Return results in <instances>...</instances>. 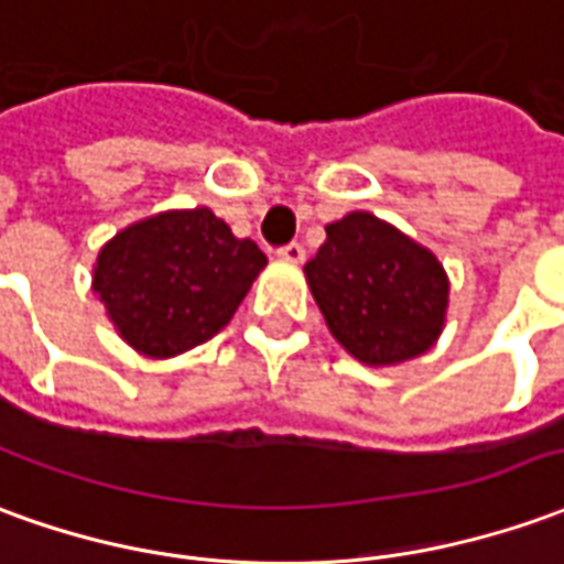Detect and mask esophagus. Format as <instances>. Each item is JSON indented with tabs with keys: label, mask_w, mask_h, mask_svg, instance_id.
Masks as SVG:
<instances>
[{
	"label": "esophagus",
	"mask_w": 564,
	"mask_h": 564,
	"mask_svg": "<svg viewBox=\"0 0 564 564\" xmlns=\"http://www.w3.org/2000/svg\"><path fill=\"white\" fill-rule=\"evenodd\" d=\"M278 259L299 265V262H305V247H302V243H295V241L286 243V247H281V250H278Z\"/></svg>",
	"instance_id": "34e87169"
}]
</instances>
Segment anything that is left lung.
I'll return each mask as SVG.
<instances>
[{
    "instance_id": "obj_1",
    "label": "left lung",
    "mask_w": 564,
    "mask_h": 564,
    "mask_svg": "<svg viewBox=\"0 0 564 564\" xmlns=\"http://www.w3.org/2000/svg\"><path fill=\"white\" fill-rule=\"evenodd\" d=\"M305 278L329 333L360 364H403L443 333L446 269L427 247L366 210L326 226Z\"/></svg>"
}]
</instances>
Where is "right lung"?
<instances>
[{
  "label": "right lung",
  "instance_id": "obj_1",
  "mask_svg": "<svg viewBox=\"0 0 564 564\" xmlns=\"http://www.w3.org/2000/svg\"><path fill=\"white\" fill-rule=\"evenodd\" d=\"M269 265L207 207L121 228L94 265V293L137 354L164 360L214 338Z\"/></svg>",
  "mask_w": 564,
  "mask_h": 564
}]
</instances>
